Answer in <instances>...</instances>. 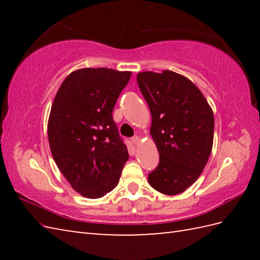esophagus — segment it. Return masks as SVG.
Masks as SVG:
<instances>
[{
  "instance_id": "34e87169",
  "label": "esophagus",
  "mask_w": 260,
  "mask_h": 260,
  "mask_svg": "<svg viewBox=\"0 0 260 260\" xmlns=\"http://www.w3.org/2000/svg\"><path fill=\"white\" fill-rule=\"evenodd\" d=\"M132 143H133V144H134L135 146L139 145V144H140V137H139V136L132 137Z\"/></svg>"
}]
</instances>
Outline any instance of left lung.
Listing matches in <instances>:
<instances>
[{
	"label": "left lung",
	"mask_w": 260,
	"mask_h": 260,
	"mask_svg": "<svg viewBox=\"0 0 260 260\" xmlns=\"http://www.w3.org/2000/svg\"><path fill=\"white\" fill-rule=\"evenodd\" d=\"M137 84L151 110V135L159 154L148 183L163 194H179L198 180L211 154L212 109L200 89L174 71H143Z\"/></svg>",
	"instance_id": "1"
}]
</instances>
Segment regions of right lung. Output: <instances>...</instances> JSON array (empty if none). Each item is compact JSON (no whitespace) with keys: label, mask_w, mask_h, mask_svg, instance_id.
Masks as SVG:
<instances>
[{"label":"right lung","mask_w":260,"mask_h":260,"mask_svg":"<svg viewBox=\"0 0 260 260\" xmlns=\"http://www.w3.org/2000/svg\"><path fill=\"white\" fill-rule=\"evenodd\" d=\"M131 71L82 68L60 86L48 120L52 157L71 187L98 199L118 184L129 155L113 109Z\"/></svg>","instance_id":"right-lung-1"}]
</instances>
